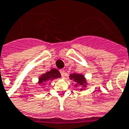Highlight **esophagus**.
Returning <instances> with one entry per match:
<instances>
[{"label":"esophagus","instance_id":"1","mask_svg":"<svg viewBox=\"0 0 129 129\" xmlns=\"http://www.w3.org/2000/svg\"><path fill=\"white\" fill-rule=\"evenodd\" d=\"M59 72H60V73H61V74L62 77H63V76L65 75V70H63V69L60 70Z\"/></svg>","mask_w":129,"mask_h":129}]
</instances>
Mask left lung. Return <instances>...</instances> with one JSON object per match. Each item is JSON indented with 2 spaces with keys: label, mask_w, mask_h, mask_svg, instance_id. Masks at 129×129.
Listing matches in <instances>:
<instances>
[{
  "label": "left lung",
  "mask_w": 129,
  "mask_h": 129,
  "mask_svg": "<svg viewBox=\"0 0 129 129\" xmlns=\"http://www.w3.org/2000/svg\"><path fill=\"white\" fill-rule=\"evenodd\" d=\"M70 79L71 80H73L76 84H75V87L77 86H82L84 88L86 87L87 84V82L86 79L85 78L83 75L81 74H77V73H73V74H70ZM83 90V89L81 88V91Z\"/></svg>",
  "instance_id": "8db88e82"
}]
</instances>
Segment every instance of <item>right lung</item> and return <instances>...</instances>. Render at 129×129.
I'll return each instance as SVG.
<instances>
[{"label": "right lung", "instance_id": "add662e5", "mask_svg": "<svg viewBox=\"0 0 129 129\" xmlns=\"http://www.w3.org/2000/svg\"><path fill=\"white\" fill-rule=\"evenodd\" d=\"M61 77V74L60 72L55 68H52L50 71L46 72L45 74H43L39 77V81L38 83L40 85H44L48 82L52 81L55 79L60 78Z\"/></svg>", "mask_w": 129, "mask_h": 129}]
</instances>
